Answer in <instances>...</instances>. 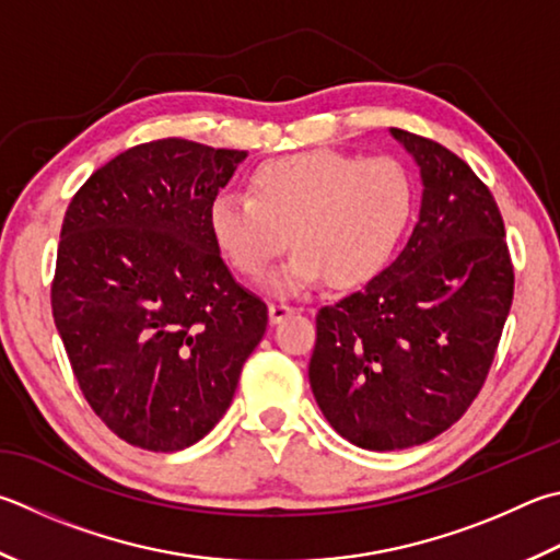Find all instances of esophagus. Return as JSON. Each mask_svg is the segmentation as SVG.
<instances>
[{
	"instance_id": "1",
	"label": "esophagus",
	"mask_w": 560,
	"mask_h": 560,
	"mask_svg": "<svg viewBox=\"0 0 560 560\" xmlns=\"http://www.w3.org/2000/svg\"><path fill=\"white\" fill-rule=\"evenodd\" d=\"M299 308L289 306V303H269V318L271 323H281L283 318H289L291 313H296Z\"/></svg>"
}]
</instances>
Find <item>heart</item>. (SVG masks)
<instances>
[{
	"instance_id": "b5f03b06",
	"label": "heart",
	"mask_w": 560,
	"mask_h": 560,
	"mask_svg": "<svg viewBox=\"0 0 560 560\" xmlns=\"http://www.w3.org/2000/svg\"><path fill=\"white\" fill-rule=\"evenodd\" d=\"M413 202V176L399 159L320 149L254 168L247 198H212L208 228L245 277H261L291 237L296 252L271 277L277 291H301L323 277L332 287H358L394 257Z\"/></svg>"
}]
</instances>
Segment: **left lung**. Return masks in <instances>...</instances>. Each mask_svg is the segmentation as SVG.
<instances>
[{
	"label": "left lung",
	"mask_w": 560,
	"mask_h": 560,
	"mask_svg": "<svg viewBox=\"0 0 560 560\" xmlns=\"http://www.w3.org/2000/svg\"><path fill=\"white\" fill-rule=\"evenodd\" d=\"M421 166V215L389 267L315 315L308 380L342 439L401 451L470 409L514 299L490 188L439 141L392 129Z\"/></svg>",
	"instance_id": "8db88e82"
}]
</instances>
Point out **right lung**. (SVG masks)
Listing matches in <instances>:
<instances>
[{
    "mask_svg": "<svg viewBox=\"0 0 560 560\" xmlns=\"http://www.w3.org/2000/svg\"><path fill=\"white\" fill-rule=\"evenodd\" d=\"M247 151L168 137L127 149L70 200L50 308L80 392L121 441L174 453L212 431L269 311L208 228Z\"/></svg>",
    "mask_w": 560,
    "mask_h": 560,
    "instance_id": "obj_1",
    "label": "right lung"
}]
</instances>
